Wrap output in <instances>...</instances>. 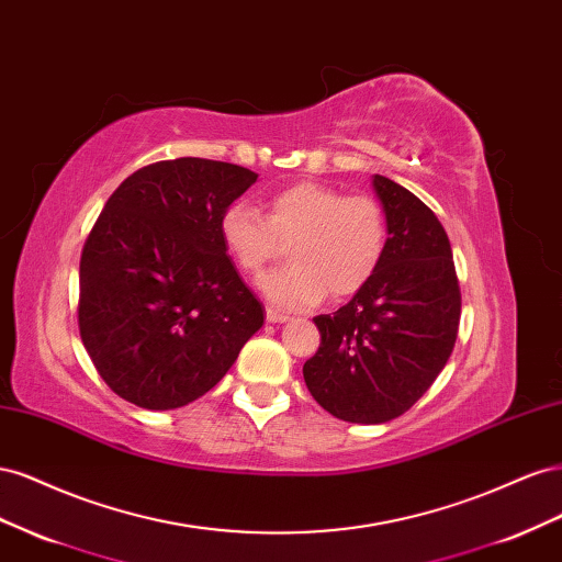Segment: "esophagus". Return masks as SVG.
I'll list each match as a JSON object with an SVG mask.
<instances>
[{
  "label": "esophagus",
  "mask_w": 562,
  "mask_h": 562,
  "mask_svg": "<svg viewBox=\"0 0 562 562\" xmlns=\"http://www.w3.org/2000/svg\"><path fill=\"white\" fill-rule=\"evenodd\" d=\"M267 321L269 323H285V321H291V316L288 314H283V312H277V310H267Z\"/></svg>",
  "instance_id": "esophagus-1"
}]
</instances>
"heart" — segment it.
<instances>
[{"label":"heart","mask_w":562,"mask_h":562,"mask_svg":"<svg viewBox=\"0 0 562 562\" xmlns=\"http://www.w3.org/2000/svg\"><path fill=\"white\" fill-rule=\"evenodd\" d=\"M220 239L246 274H258L288 246L291 265L260 277V293L281 310H310L326 293L351 297L378 274L389 244L382 203L345 196L330 184L302 180L274 192L267 215L234 201L220 215Z\"/></svg>","instance_id":"obj_1"}]
</instances>
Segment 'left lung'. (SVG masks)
I'll use <instances>...</instances> for the list:
<instances>
[{
    "instance_id": "obj_1",
    "label": "left lung",
    "mask_w": 562,
    "mask_h": 562,
    "mask_svg": "<svg viewBox=\"0 0 562 562\" xmlns=\"http://www.w3.org/2000/svg\"><path fill=\"white\" fill-rule=\"evenodd\" d=\"M372 187L389 220L384 260L345 307L314 318L321 347L302 368L323 411L353 424L411 411L446 368L462 314L452 248L434 211L384 176Z\"/></svg>"
}]
</instances>
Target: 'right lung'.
I'll list each match as a JSON object with an SVG mask.
<instances>
[{
  "label": "right lung",
  "mask_w": 562,
  "mask_h": 562,
  "mask_svg": "<svg viewBox=\"0 0 562 562\" xmlns=\"http://www.w3.org/2000/svg\"><path fill=\"white\" fill-rule=\"evenodd\" d=\"M258 180L244 166L149 164L108 199L81 250L79 335L124 401L173 411L211 391L265 310L220 239V215Z\"/></svg>",
  "instance_id": "right-lung-1"
}]
</instances>
